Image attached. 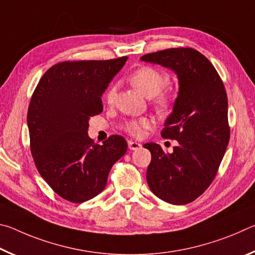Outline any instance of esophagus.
Returning a JSON list of instances; mask_svg holds the SVG:
<instances>
[{
	"instance_id": "34e87169",
	"label": "esophagus",
	"mask_w": 255,
	"mask_h": 255,
	"mask_svg": "<svg viewBox=\"0 0 255 255\" xmlns=\"http://www.w3.org/2000/svg\"><path fill=\"white\" fill-rule=\"evenodd\" d=\"M141 147V144L137 143V141H132V140H129L128 141V148L130 150H137Z\"/></svg>"
}]
</instances>
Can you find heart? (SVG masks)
<instances>
[{
    "label": "heart",
    "mask_w": 255,
    "mask_h": 255,
    "mask_svg": "<svg viewBox=\"0 0 255 255\" xmlns=\"http://www.w3.org/2000/svg\"><path fill=\"white\" fill-rule=\"evenodd\" d=\"M130 82L135 88L147 98H154L155 106L159 109H165L170 106V98L161 94L163 89L169 84L170 77L165 73L150 66L138 68L130 76ZM116 86H111L107 92V102L112 103L116 97ZM153 120L149 118L130 119L124 124V129L135 137H141L146 129L152 127Z\"/></svg>",
    "instance_id": "obj_1"
}]
</instances>
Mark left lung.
<instances>
[{
  "label": "left lung",
  "mask_w": 255,
  "mask_h": 255,
  "mask_svg": "<svg viewBox=\"0 0 255 255\" xmlns=\"http://www.w3.org/2000/svg\"><path fill=\"white\" fill-rule=\"evenodd\" d=\"M140 60L173 71L178 98L161 132L178 140L173 153L147 143L152 161L146 179L155 196L172 205H187L213 182L230 141L228 103L221 76L208 59L192 48L146 54Z\"/></svg>",
  "instance_id": "8db88e82"
}]
</instances>
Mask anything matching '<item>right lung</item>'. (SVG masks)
Instances as JSON below:
<instances>
[{"label": "right lung", "instance_id": "right-lung-1", "mask_svg": "<svg viewBox=\"0 0 255 255\" xmlns=\"http://www.w3.org/2000/svg\"><path fill=\"white\" fill-rule=\"evenodd\" d=\"M127 59L58 63L32 94L27 123L34 164L68 201L81 204L102 192L112 165L126 153L124 137L112 135L98 145L88 129L90 118L103 110V92Z\"/></svg>", "mask_w": 255, "mask_h": 255}]
</instances>
